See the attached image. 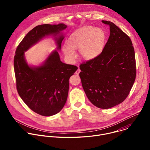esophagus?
Segmentation results:
<instances>
[{
  "label": "esophagus",
  "instance_id": "34e87169",
  "mask_svg": "<svg viewBox=\"0 0 150 150\" xmlns=\"http://www.w3.org/2000/svg\"><path fill=\"white\" fill-rule=\"evenodd\" d=\"M80 72H81V70H80L79 69H78L76 70V71L75 72V74H77V75H78V74L80 73Z\"/></svg>",
  "mask_w": 150,
  "mask_h": 150
}]
</instances>
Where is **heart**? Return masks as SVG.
I'll list each match as a JSON object with an SVG mask.
<instances>
[{
  "instance_id": "obj_1",
  "label": "heart",
  "mask_w": 150,
  "mask_h": 150,
  "mask_svg": "<svg viewBox=\"0 0 150 150\" xmlns=\"http://www.w3.org/2000/svg\"><path fill=\"white\" fill-rule=\"evenodd\" d=\"M105 33L100 28L85 25L74 32L68 40V45H63V52L69 60L76 57L74 50L79 49L81 56L85 60H92L102 52L105 41Z\"/></svg>"
}]
</instances>
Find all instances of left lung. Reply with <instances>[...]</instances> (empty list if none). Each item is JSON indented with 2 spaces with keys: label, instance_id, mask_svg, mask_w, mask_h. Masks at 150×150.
Segmentation results:
<instances>
[{
  "label": "left lung",
  "instance_id": "8db88e82",
  "mask_svg": "<svg viewBox=\"0 0 150 150\" xmlns=\"http://www.w3.org/2000/svg\"><path fill=\"white\" fill-rule=\"evenodd\" d=\"M110 36L97 57L82 63L79 76L88 100L106 109L122 103L129 95L136 77L135 56L130 38L110 21Z\"/></svg>",
  "mask_w": 150,
  "mask_h": 150
}]
</instances>
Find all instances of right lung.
Segmentation results:
<instances>
[{
    "label": "right lung",
    "mask_w": 150,
    "mask_h": 150,
    "mask_svg": "<svg viewBox=\"0 0 150 150\" xmlns=\"http://www.w3.org/2000/svg\"><path fill=\"white\" fill-rule=\"evenodd\" d=\"M67 28L64 24H43L31 30L21 41L14 57V70L18 93L28 108L36 113L50 116L65 105L68 95L70 77L78 69L76 66L63 63L58 51ZM54 38L57 50L39 66L30 65L25 52L46 37Z\"/></svg>",
    "instance_id": "obj_1"
}]
</instances>
